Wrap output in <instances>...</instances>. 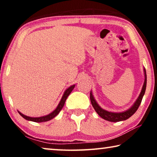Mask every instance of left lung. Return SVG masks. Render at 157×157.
Returning <instances> with one entry per match:
<instances>
[{
  "instance_id": "8db88e82",
  "label": "left lung",
  "mask_w": 157,
  "mask_h": 157,
  "mask_svg": "<svg viewBox=\"0 0 157 157\" xmlns=\"http://www.w3.org/2000/svg\"><path fill=\"white\" fill-rule=\"evenodd\" d=\"M144 74H145V80H144V86L142 87V90H141V92L140 93V95H139L138 98H137L136 102L134 103V104L129 109H128L127 111H124V112H121V113H113V112H109V111L104 110V109H101L99 106H98L95 99H94V96L92 95L91 92V93H90V100H91V104L94 107V110L96 111V113H97L102 118V119H104L109 121L117 122V121H124V120H126L129 117H132V116L136 112L139 106H140L141 100H142L143 96L144 95V93L146 91V86H147V74H146L145 68H144Z\"/></svg>"
}]
</instances>
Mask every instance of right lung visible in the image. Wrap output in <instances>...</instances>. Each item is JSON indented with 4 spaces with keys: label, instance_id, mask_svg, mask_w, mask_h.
<instances>
[{
    "label": "right lung",
    "instance_id": "obj_1",
    "mask_svg": "<svg viewBox=\"0 0 157 157\" xmlns=\"http://www.w3.org/2000/svg\"><path fill=\"white\" fill-rule=\"evenodd\" d=\"M74 86H75V85H73V86H70L69 88H68V89L66 90V91L64 92L63 96H62L61 100L60 101L59 105H58V106L56 107V109L55 110L53 111V112L49 113L48 115L44 116V117H41L34 118V117H27V116L23 115V113L19 112V111H18V113H20V115L21 116V117H22L23 118H24L25 119L28 120V121H34V122H44V121H49V120L53 119V118H54L55 117H56V116L59 114V113L61 111L62 108H63L64 106V104H65L66 98H67L68 95L71 94V92L73 91V89H74Z\"/></svg>",
    "mask_w": 157,
    "mask_h": 157
}]
</instances>
